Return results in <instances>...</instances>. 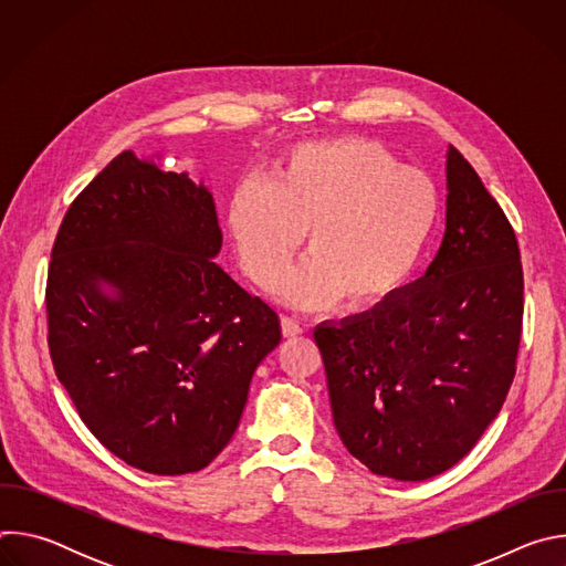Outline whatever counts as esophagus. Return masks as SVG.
I'll list each match as a JSON object with an SVG mask.
<instances>
[{
  "label": "esophagus",
  "instance_id": "obj_1",
  "mask_svg": "<svg viewBox=\"0 0 566 566\" xmlns=\"http://www.w3.org/2000/svg\"><path fill=\"white\" fill-rule=\"evenodd\" d=\"M302 332H304V325H302L300 319H295L291 315H282V334H284V338H295Z\"/></svg>",
  "mask_w": 566,
  "mask_h": 566
}]
</instances>
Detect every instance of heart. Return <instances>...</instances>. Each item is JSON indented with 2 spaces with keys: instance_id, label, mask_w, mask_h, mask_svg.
Segmentation results:
<instances>
[{
  "instance_id": "1",
  "label": "heart",
  "mask_w": 566,
  "mask_h": 566,
  "mask_svg": "<svg viewBox=\"0 0 566 566\" xmlns=\"http://www.w3.org/2000/svg\"><path fill=\"white\" fill-rule=\"evenodd\" d=\"M437 221L432 179L367 138L297 145L271 184L239 186L228 201L239 262L260 286L275 282L306 230L308 258L277 286L293 304L380 302L417 269Z\"/></svg>"
}]
</instances>
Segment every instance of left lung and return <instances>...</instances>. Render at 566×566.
I'll use <instances>...</instances> for the list:
<instances>
[{"mask_svg": "<svg viewBox=\"0 0 566 566\" xmlns=\"http://www.w3.org/2000/svg\"><path fill=\"white\" fill-rule=\"evenodd\" d=\"M522 317L515 230L450 147L446 234L428 273L374 311L313 332L345 448L400 481L454 465L504 406Z\"/></svg>", "mask_w": 566, "mask_h": 566, "instance_id": "left-lung-1", "label": "left lung"}]
</instances>
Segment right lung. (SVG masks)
I'll use <instances>...</instances> for the list:
<instances>
[{
  "label": "right lung",
  "instance_id": "add662e5",
  "mask_svg": "<svg viewBox=\"0 0 566 566\" xmlns=\"http://www.w3.org/2000/svg\"><path fill=\"white\" fill-rule=\"evenodd\" d=\"M219 249L212 195L132 151L60 223L46 277L53 369L92 434L138 470L206 468L280 345L277 313L212 260Z\"/></svg>",
  "mask_w": 566,
  "mask_h": 566
}]
</instances>
